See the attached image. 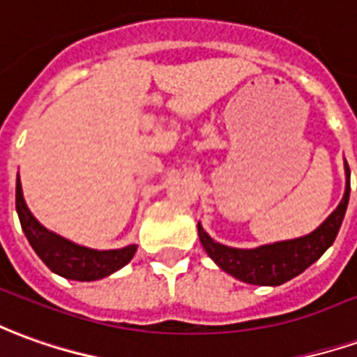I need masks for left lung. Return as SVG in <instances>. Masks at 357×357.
I'll return each instance as SVG.
<instances>
[{
  "label": "left lung",
  "instance_id": "1",
  "mask_svg": "<svg viewBox=\"0 0 357 357\" xmlns=\"http://www.w3.org/2000/svg\"><path fill=\"white\" fill-rule=\"evenodd\" d=\"M344 170H346V191H344L342 201L317 230L301 238L276 241V243H268V245H261L255 249H236L214 241L203 230V226L197 224L199 239L206 255L211 257L224 273L231 274L241 282L257 284V286H280L291 280L294 276H298L307 266L313 265L336 239V234L342 226L344 214L348 208V199H350L348 162H344Z\"/></svg>",
  "mask_w": 357,
  "mask_h": 357
}]
</instances>
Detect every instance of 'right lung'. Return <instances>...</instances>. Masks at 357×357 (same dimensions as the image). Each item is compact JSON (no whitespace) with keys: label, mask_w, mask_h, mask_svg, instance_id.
<instances>
[{"label":"right lung","mask_w":357,"mask_h":357,"mask_svg":"<svg viewBox=\"0 0 357 357\" xmlns=\"http://www.w3.org/2000/svg\"><path fill=\"white\" fill-rule=\"evenodd\" d=\"M15 204H17V214L21 220V228L24 236L29 239L36 255L44 261L52 273L59 274L69 280H79V282H91V280H100L104 276L126 266L133 255H135L137 245H127L121 249H109V251H96V249L77 245L69 239L57 236L54 231L46 230L40 224L22 197L21 179L17 178V191H15Z\"/></svg>","instance_id":"obj_1"}]
</instances>
